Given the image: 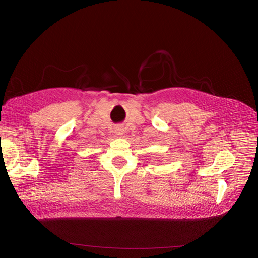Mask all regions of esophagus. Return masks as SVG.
Segmentation results:
<instances>
[{"mask_svg": "<svg viewBox=\"0 0 258 258\" xmlns=\"http://www.w3.org/2000/svg\"><path fill=\"white\" fill-rule=\"evenodd\" d=\"M114 132H115V135H116L117 137H121L122 134H123V129H122L121 126H117V127L115 128Z\"/></svg>", "mask_w": 258, "mask_h": 258, "instance_id": "esophagus-1", "label": "esophagus"}]
</instances>
